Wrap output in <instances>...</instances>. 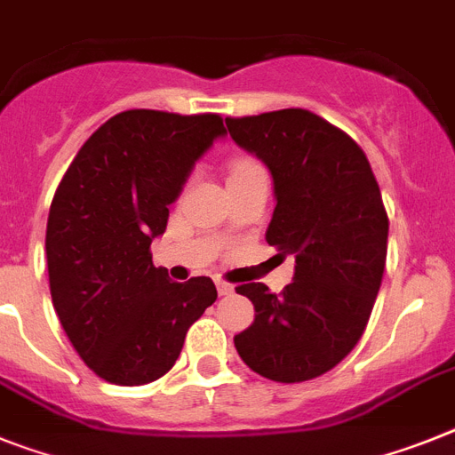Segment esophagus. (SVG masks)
I'll return each instance as SVG.
<instances>
[{"mask_svg":"<svg viewBox=\"0 0 455 455\" xmlns=\"http://www.w3.org/2000/svg\"><path fill=\"white\" fill-rule=\"evenodd\" d=\"M217 291H220V296H231V293L235 291V286L228 284V282L217 280Z\"/></svg>","mask_w":455,"mask_h":455,"instance_id":"esophagus-1","label":"esophagus"}]
</instances>
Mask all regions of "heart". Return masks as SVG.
Masks as SVG:
<instances>
[{
	"mask_svg": "<svg viewBox=\"0 0 455 455\" xmlns=\"http://www.w3.org/2000/svg\"><path fill=\"white\" fill-rule=\"evenodd\" d=\"M254 169H261L257 162H251V159H238V162L231 166V175H240V173H250Z\"/></svg>",
	"mask_w": 455,
	"mask_h": 455,
	"instance_id": "obj_1",
	"label": "heart"
}]
</instances>
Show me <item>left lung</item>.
I'll use <instances>...</instances> for the list:
<instances>
[{
    "mask_svg": "<svg viewBox=\"0 0 455 455\" xmlns=\"http://www.w3.org/2000/svg\"><path fill=\"white\" fill-rule=\"evenodd\" d=\"M227 129L268 166L275 210L266 240L296 259L280 296L261 282L235 289L257 315L234 345L266 379H315L356 347L375 305L388 240L379 185L363 150L310 110L228 117Z\"/></svg>",
    "mask_w": 455,
    "mask_h": 455,
    "instance_id": "obj_1",
    "label": "left lung"
}]
</instances>
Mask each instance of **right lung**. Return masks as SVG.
I'll use <instances>...</instances> for the list:
<instances>
[{
  "mask_svg": "<svg viewBox=\"0 0 455 455\" xmlns=\"http://www.w3.org/2000/svg\"><path fill=\"white\" fill-rule=\"evenodd\" d=\"M224 133L220 116L124 110L92 133L57 187L45 228L52 305L78 356L110 384L166 375L217 300L210 277L171 282L150 245Z\"/></svg>",
  "mask_w": 455,
  "mask_h": 455,
  "instance_id": "add662e5",
  "label": "right lung"
}]
</instances>
